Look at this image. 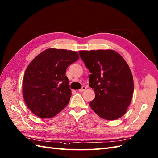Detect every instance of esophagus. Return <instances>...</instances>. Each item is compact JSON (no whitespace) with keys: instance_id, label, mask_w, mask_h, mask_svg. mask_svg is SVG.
I'll return each instance as SVG.
<instances>
[{"instance_id":"esophagus-1","label":"esophagus","mask_w":158,"mask_h":158,"mask_svg":"<svg viewBox=\"0 0 158 158\" xmlns=\"http://www.w3.org/2000/svg\"><path fill=\"white\" fill-rule=\"evenodd\" d=\"M86 89H87L86 87H82L81 89L79 90V92H83L84 91H85V90H86Z\"/></svg>"}]
</instances>
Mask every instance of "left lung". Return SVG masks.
Instances as JSON below:
<instances>
[{"label": "left lung", "mask_w": 158, "mask_h": 158, "mask_svg": "<svg viewBox=\"0 0 158 158\" xmlns=\"http://www.w3.org/2000/svg\"><path fill=\"white\" fill-rule=\"evenodd\" d=\"M89 71V87L95 97L90 106L101 118L114 120L127 112L134 93V81L128 64L112 49L79 51Z\"/></svg>", "instance_id": "1"}]
</instances>
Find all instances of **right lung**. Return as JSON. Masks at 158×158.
<instances>
[{
    "label": "right lung",
    "mask_w": 158,
    "mask_h": 158,
    "mask_svg": "<svg viewBox=\"0 0 158 158\" xmlns=\"http://www.w3.org/2000/svg\"><path fill=\"white\" fill-rule=\"evenodd\" d=\"M77 52L49 48L40 53L27 67L22 83L26 105L37 116H55L67 106L71 96L67 67L79 60Z\"/></svg>",
    "instance_id": "right-lung-1"
}]
</instances>
